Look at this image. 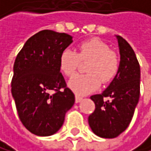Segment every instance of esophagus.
Instances as JSON below:
<instances>
[{
    "label": "esophagus",
    "instance_id": "esophagus-1",
    "mask_svg": "<svg viewBox=\"0 0 151 151\" xmlns=\"http://www.w3.org/2000/svg\"><path fill=\"white\" fill-rule=\"evenodd\" d=\"M82 100H83V98H82V97H80L79 95H76V103L80 102Z\"/></svg>",
    "mask_w": 151,
    "mask_h": 151
}]
</instances>
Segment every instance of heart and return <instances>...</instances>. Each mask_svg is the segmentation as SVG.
Here are the masks:
<instances>
[{
    "label": "heart",
    "instance_id": "obj_1",
    "mask_svg": "<svg viewBox=\"0 0 151 151\" xmlns=\"http://www.w3.org/2000/svg\"><path fill=\"white\" fill-rule=\"evenodd\" d=\"M80 61L88 63L87 74L76 75L69 81V88L77 95H86L100 88L101 81L106 84L116 76L120 59L115 51L110 50L108 44L98 39L81 42L77 51L65 49L59 57V68L66 76H72L79 66Z\"/></svg>",
    "mask_w": 151,
    "mask_h": 151
}]
</instances>
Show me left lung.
Wrapping results in <instances>:
<instances>
[{"instance_id": "1", "label": "left lung", "mask_w": 151, "mask_h": 151, "mask_svg": "<svg viewBox=\"0 0 151 151\" xmlns=\"http://www.w3.org/2000/svg\"><path fill=\"white\" fill-rule=\"evenodd\" d=\"M116 39L118 73L102 93L90 97L95 111L88 116V124L95 135L103 138H114L128 127L140 94V66L135 51L122 37Z\"/></svg>"}]
</instances>
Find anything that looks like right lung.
I'll return each instance as SVG.
<instances>
[{
  "label": "right lung",
  "mask_w": 151,
  "mask_h": 151,
  "mask_svg": "<svg viewBox=\"0 0 151 151\" xmlns=\"http://www.w3.org/2000/svg\"><path fill=\"white\" fill-rule=\"evenodd\" d=\"M72 39L65 33L42 30L29 37L16 56L12 95L20 121L36 136L55 134L75 103L59 68L60 54Z\"/></svg>",
  "instance_id": "right-lung-1"
}]
</instances>
